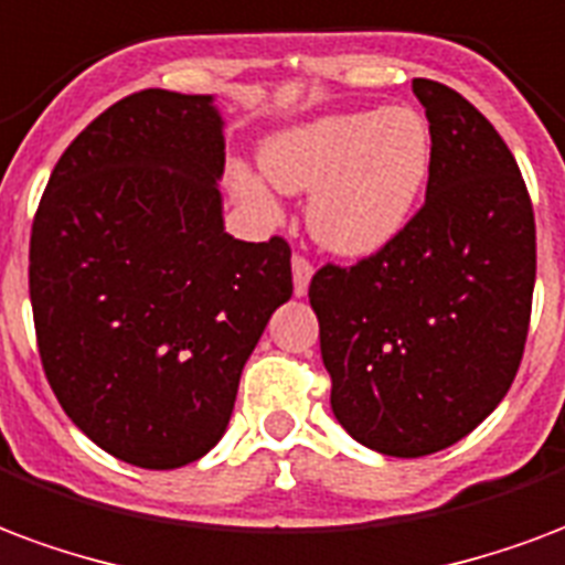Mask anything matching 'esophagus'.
<instances>
[{"label":"esophagus","mask_w":565,"mask_h":565,"mask_svg":"<svg viewBox=\"0 0 565 565\" xmlns=\"http://www.w3.org/2000/svg\"><path fill=\"white\" fill-rule=\"evenodd\" d=\"M311 275H315V266L305 260V257H299V254H296V257H294V294L296 296L308 294Z\"/></svg>","instance_id":"esophagus-1"}]
</instances>
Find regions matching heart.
Here are the masks:
<instances>
[{"label":"heart","instance_id":"b5f03b06","mask_svg":"<svg viewBox=\"0 0 565 565\" xmlns=\"http://www.w3.org/2000/svg\"><path fill=\"white\" fill-rule=\"evenodd\" d=\"M434 167V131L416 107L347 110L271 134L260 146L263 179L308 194L305 224L338 257H371L407 227ZM248 170L230 177L245 206L271 212L269 188Z\"/></svg>","mask_w":565,"mask_h":565}]
</instances>
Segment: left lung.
Instances as JSON below:
<instances>
[{"instance_id":"left-lung-1","label":"left lung","mask_w":565,"mask_h":565,"mask_svg":"<svg viewBox=\"0 0 565 565\" xmlns=\"http://www.w3.org/2000/svg\"><path fill=\"white\" fill-rule=\"evenodd\" d=\"M434 131L425 206L386 248L323 266L308 299L350 437L392 458L440 452L515 380L536 284L527 185L494 125L437 81H413Z\"/></svg>"}]
</instances>
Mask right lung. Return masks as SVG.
Wrapping results in <instances>:
<instances>
[{
	"label": "right lung",
	"instance_id": "obj_1",
	"mask_svg": "<svg viewBox=\"0 0 565 565\" xmlns=\"http://www.w3.org/2000/svg\"><path fill=\"white\" fill-rule=\"evenodd\" d=\"M212 95L134 92L65 149L38 203L29 296L62 411L146 470L227 431L242 367L294 296L290 245L224 230Z\"/></svg>",
	"mask_w": 565,
	"mask_h": 565
}]
</instances>
